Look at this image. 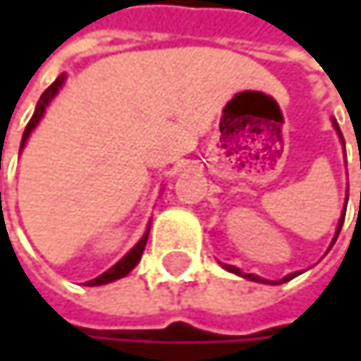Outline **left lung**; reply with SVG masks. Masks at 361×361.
<instances>
[{"label": "left lung", "mask_w": 361, "mask_h": 361, "mask_svg": "<svg viewBox=\"0 0 361 361\" xmlns=\"http://www.w3.org/2000/svg\"><path fill=\"white\" fill-rule=\"evenodd\" d=\"M332 127L336 129V133H338V140H341V144L345 146V140H343V133H341V129H338V125H336V121L332 118ZM347 196H349V188H347ZM343 221H345V213H341V219H338V224H336V232H334V238H332V243H330V247L334 245V240H336V236H338V232H341V228H343ZM330 247H328V251H330ZM221 267L224 269H228V271H232V274H236V276H243V278H247V280H255V282H263V284H282V282H288V280H293V278H297L301 271H293V274H288V276H284L282 280H278V282H271V280H265V278H259V276H255V274H243L236 265H228V263H221Z\"/></svg>", "instance_id": "left-lung-1"}]
</instances>
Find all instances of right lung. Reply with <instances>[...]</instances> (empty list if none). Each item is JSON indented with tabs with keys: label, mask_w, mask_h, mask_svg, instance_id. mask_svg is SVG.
<instances>
[{
	"label": "right lung",
	"mask_w": 361,
	"mask_h": 361,
	"mask_svg": "<svg viewBox=\"0 0 361 361\" xmlns=\"http://www.w3.org/2000/svg\"><path fill=\"white\" fill-rule=\"evenodd\" d=\"M64 81H66V73H62L43 94H41V98H39V102H37L35 112H33V116H31V121H29V125H27V129H25V133H23V142H20V150L25 148V144H27V140L31 137V133L35 131V127L39 125V121L43 118V114H45V109L49 106V102L58 96V92L62 90V85H64ZM148 234H150V226L146 228V232H144V236L135 243V247H131V251L127 252L123 259H118L110 269H106L104 274H100L98 278H94V280H90V282H85L87 286H102V284H109V282H114V280H118V278H125L137 263H140V259H142V252L146 249V243H148Z\"/></svg>",
	"instance_id": "right-lung-1"
}]
</instances>
